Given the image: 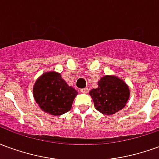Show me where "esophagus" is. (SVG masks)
I'll use <instances>...</instances> for the list:
<instances>
[{
	"instance_id": "obj_1",
	"label": "esophagus",
	"mask_w": 159,
	"mask_h": 159,
	"mask_svg": "<svg viewBox=\"0 0 159 159\" xmlns=\"http://www.w3.org/2000/svg\"><path fill=\"white\" fill-rule=\"evenodd\" d=\"M80 91H81V92H82V93H89V89H88V88H85V89H82L80 90Z\"/></svg>"
}]
</instances>
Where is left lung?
Wrapping results in <instances>:
<instances>
[{
	"instance_id": "8db88e82",
	"label": "left lung",
	"mask_w": 159,
	"mask_h": 159,
	"mask_svg": "<svg viewBox=\"0 0 159 159\" xmlns=\"http://www.w3.org/2000/svg\"><path fill=\"white\" fill-rule=\"evenodd\" d=\"M89 94L97 110L109 116L125 107L129 98V89L117 76H105L98 82L97 89L90 90Z\"/></svg>"
}]
</instances>
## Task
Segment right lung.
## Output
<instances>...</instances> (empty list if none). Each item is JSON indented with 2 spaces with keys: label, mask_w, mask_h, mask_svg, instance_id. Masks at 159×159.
<instances>
[{
  "label": "right lung",
  "mask_w": 159,
  "mask_h": 159,
  "mask_svg": "<svg viewBox=\"0 0 159 159\" xmlns=\"http://www.w3.org/2000/svg\"><path fill=\"white\" fill-rule=\"evenodd\" d=\"M33 94L40 108L53 116L69 111L77 92L68 86L59 73L47 72L37 80Z\"/></svg>",
  "instance_id": "obj_1"
}]
</instances>
